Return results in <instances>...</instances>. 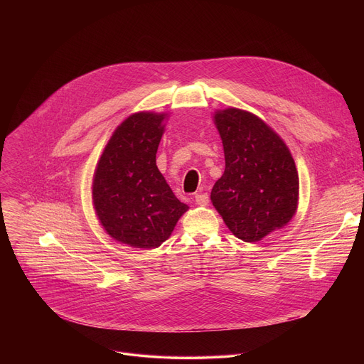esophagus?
<instances>
[{
	"instance_id": "34e87169",
	"label": "esophagus",
	"mask_w": 364,
	"mask_h": 364,
	"mask_svg": "<svg viewBox=\"0 0 364 364\" xmlns=\"http://www.w3.org/2000/svg\"><path fill=\"white\" fill-rule=\"evenodd\" d=\"M194 200H196V204H198V205H207V204H209V196H207L205 193H197L194 196Z\"/></svg>"
}]
</instances>
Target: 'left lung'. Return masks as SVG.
Listing matches in <instances>:
<instances>
[{"label":"left lung","mask_w":364,"mask_h":364,"mask_svg":"<svg viewBox=\"0 0 364 364\" xmlns=\"http://www.w3.org/2000/svg\"><path fill=\"white\" fill-rule=\"evenodd\" d=\"M213 121L226 167L212 203L236 237L259 242L287 226L298 209L295 161L284 139L252 112L230 107L218 109Z\"/></svg>","instance_id":"left-lung-1"}]
</instances>
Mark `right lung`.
I'll use <instances>...</instances> for the list:
<instances>
[{
  "label": "right lung",
  "mask_w": 364,
  "mask_h": 364,
  "mask_svg": "<svg viewBox=\"0 0 364 364\" xmlns=\"http://www.w3.org/2000/svg\"><path fill=\"white\" fill-rule=\"evenodd\" d=\"M167 112H135L102 151L92 180L96 218L114 240L138 249L166 242L188 210L155 164Z\"/></svg>",
  "instance_id": "add662e5"
}]
</instances>
